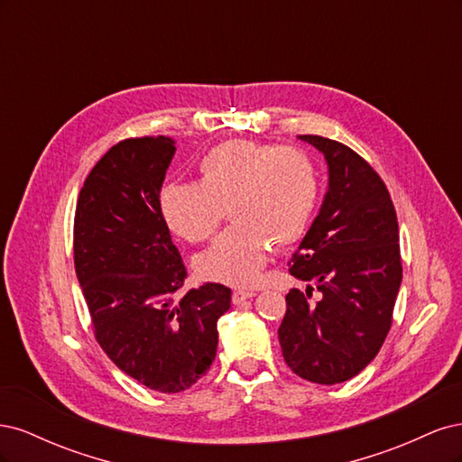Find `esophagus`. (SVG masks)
Masks as SVG:
<instances>
[{
	"mask_svg": "<svg viewBox=\"0 0 462 462\" xmlns=\"http://www.w3.org/2000/svg\"><path fill=\"white\" fill-rule=\"evenodd\" d=\"M256 295L254 291H245V289H239V291H233V304H243L245 300L253 299Z\"/></svg>",
	"mask_w": 462,
	"mask_h": 462,
	"instance_id": "obj_1",
	"label": "esophagus"
}]
</instances>
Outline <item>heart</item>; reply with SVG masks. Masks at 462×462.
Masks as SVG:
<instances>
[{"instance_id": "heart-1", "label": "heart", "mask_w": 462, "mask_h": 462, "mask_svg": "<svg viewBox=\"0 0 462 462\" xmlns=\"http://www.w3.org/2000/svg\"><path fill=\"white\" fill-rule=\"evenodd\" d=\"M199 183H171L160 192V214L177 236L204 243L233 219L197 258L200 275L246 287L258 282L277 248L297 243L318 204L319 177L300 148L256 141H227L199 163Z\"/></svg>"}]
</instances>
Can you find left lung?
<instances>
[{"mask_svg": "<svg viewBox=\"0 0 462 462\" xmlns=\"http://www.w3.org/2000/svg\"><path fill=\"white\" fill-rule=\"evenodd\" d=\"M300 138L324 152L329 189L289 272L319 292L311 285L287 292L277 335L292 372L333 385L370 365L393 324L402 279L399 223L385 183L365 158L331 138Z\"/></svg>", "mask_w": 462, "mask_h": 462, "instance_id": "8db88e82", "label": "left lung"}]
</instances>
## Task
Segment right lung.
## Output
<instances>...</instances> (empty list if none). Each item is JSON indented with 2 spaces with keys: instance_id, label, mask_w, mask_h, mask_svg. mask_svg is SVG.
Returning <instances> with one entry per match:
<instances>
[{
  "instance_id": "right-lung-1",
  "label": "right lung",
  "mask_w": 462,
  "mask_h": 462,
  "mask_svg": "<svg viewBox=\"0 0 462 462\" xmlns=\"http://www.w3.org/2000/svg\"><path fill=\"white\" fill-rule=\"evenodd\" d=\"M171 138L111 146L82 185L73 226L75 272L94 337L114 365L160 393H179L216 358L217 319L231 289L183 291L187 268L160 214Z\"/></svg>"
}]
</instances>
